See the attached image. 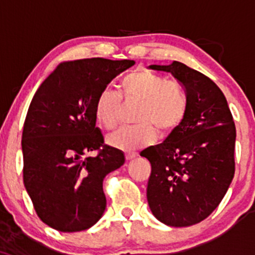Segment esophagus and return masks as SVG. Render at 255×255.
Masks as SVG:
<instances>
[{
    "instance_id": "esophagus-1",
    "label": "esophagus",
    "mask_w": 255,
    "mask_h": 255,
    "mask_svg": "<svg viewBox=\"0 0 255 255\" xmlns=\"http://www.w3.org/2000/svg\"><path fill=\"white\" fill-rule=\"evenodd\" d=\"M125 156H126V159L130 160V159H133V158H136L137 153L136 152H126Z\"/></svg>"
}]
</instances>
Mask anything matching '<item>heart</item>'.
<instances>
[{"label":"heart","mask_w":255,"mask_h":255,"mask_svg":"<svg viewBox=\"0 0 255 255\" xmlns=\"http://www.w3.org/2000/svg\"><path fill=\"white\" fill-rule=\"evenodd\" d=\"M121 96L111 90L99 93L95 103L96 120L107 130L118 127L121 119V97L126 102H140L135 121L139 125L124 127L109 137L114 147L136 151L152 142L157 130L162 135L176 130L187 118L189 102L178 83L146 69L125 75L120 83Z\"/></svg>","instance_id":"1"}]
</instances>
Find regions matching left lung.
Instances as JSON below:
<instances>
[{"label":"left lung","instance_id":"8db88e82","mask_svg":"<svg viewBox=\"0 0 255 255\" xmlns=\"http://www.w3.org/2000/svg\"><path fill=\"white\" fill-rule=\"evenodd\" d=\"M150 68L171 73L189 107L183 124L164 142L140 153L151 163L147 201L164 224L189 227L215 211L233 181L235 122L223 92L203 73L177 61Z\"/></svg>","mask_w":255,"mask_h":255}]
</instances>
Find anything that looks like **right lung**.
Returning a JSON list of instances; mask_svg holds the SVG:
<instances>
[{"mask_svg":"<svg viewBox=\"0 0 255 255\" xmlns=\"http://www.w3.org/2000/svg\"><path fill=\"white\" fill-rule=\"evenodd\" d=\"M135 63L93 57L63 62L32 98L22 129V178L40 221L63 233L86 230L103 215V180L125 163L96 127L95 103ZM95 151V156L88 154Z\"/></svg>","mask_w":255,"mask_h":255,"instance_id":"right-lung-1","label":"right lung"}]
</instances>
